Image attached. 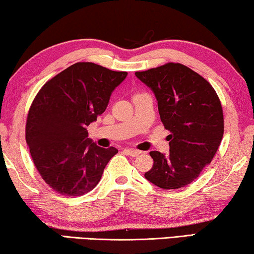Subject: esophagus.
Returning a JSON list of instances; mask_svg holds the SVG:
<instances>
[{
  "mask_svg": "<svg viewBox=\"0 0 254 254\" xmlns=\"http://www.w3.org/2000/svg\"><path fill=\"white\" fill-rule=\"evenodd\" d=\"M125 152L127 153L128 155H130V156H138L140 153V151H138V149H136V148H127V149H125Z\"/></svg>",
  "mask_w": 254,
  "mask_h": 254,
  "instance_id": "obj_1",
  "label": "esophagus"
}]
</instances>
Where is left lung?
Returning a JSON list of instances; mask_svg holds the SVG:
<instances>
[{
  "mask_svg": "<svg viewBox=\"0 0 254 254\" xmlns=\"http://www.w3.org/2000/svg\"><path fill=\"white\" fill-rule=\"evenodd\" d=\"M135 75L154 92L161 122L170 130V154L153 151L145 178L162 189L190 185L208 165L221 145L224 116L210 83L188 66L166 63Z\"/></svg>",
  "mask_w": 254,
  "mask_h": 254,
  "instance_id": "left-lung-1",
  "label": "left lung"
}]
</instances>
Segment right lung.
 I'll use <instances>...</instances> for the list:
<instances>
[{
    "mask_svg": "<svg viewBox=\"0 0 254 254\" xmlns=\"http://www.w3.org/2000/svg\"><path fill=\"white\" fill-rule=\"evenodd\" d=\"M126 76L127 72L80 62L46 82L33 99L26 140L37 171L54 191L77 197L99 184L118 149L97 146L86 126L105 112L112 91Z\"/></svg>",
    "mask_w": 254,
    "mask_h": 254,
    "instance_id": "1",
    "label": "right lung"
}]
</instances>
